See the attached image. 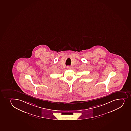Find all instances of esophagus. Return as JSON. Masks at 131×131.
<instances>
[{"label":"esophagus","instance_id":"obj_1","mask_svg":"<svg viewBox=\"0 0 131 131\" xmlns=\"http://www.w3.org/2000/svg\"><path fill=\"white\" fill-rule=\"evenodd\" d=\"M67 68H68V69H70V67H67Z\"/></svg>","mask_w":131,"mask_h":131}]
</instances>
